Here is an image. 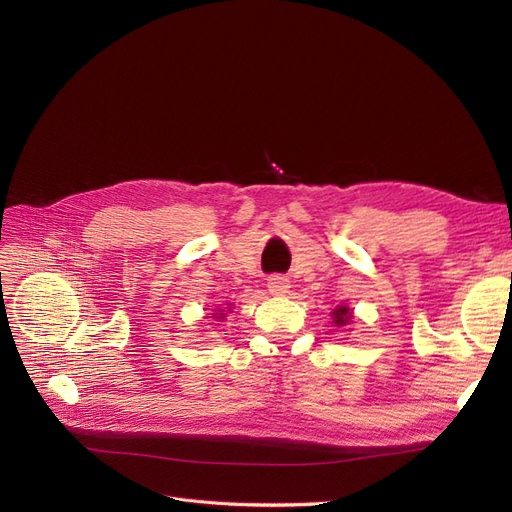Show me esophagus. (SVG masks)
I'll return each instance as SVG.
<instances>
[{"label": "esophagus", "instance_id": "1", "mask_svg": "<svg viewBox=\"0 0 512 512\" xmlns=\"http://www.w3.org/2000/svg\"><path fill=\"white\" fill-rule=\"evenodd\" d=\"M269 290H271V294H277V296H281V294H285L288 292V288H290V281L285 279L283 275H271L269 277Z\"/></svg>", "mask_w": 512, "mask_h": 512}]
</instances>
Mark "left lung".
I'll use <instances>...</instances> for the list:
<instances>
[{
  "label": "left lung",
  "mask_w": 512,
  "mask_h": 512,
  "mask_svg": "<svg viewBox=\"0 0 512 512\" xmlns=\"http://www.w3.org/2000/svg\"><path fill=\"white\" fill-rule=\"evenodd\" d=\"M334 315H336V323H344V321H346L344 317L349 315V311H346V309H338Z\"/></svg>",
  "instance_id": "8db88e82"
}]
</instances>
